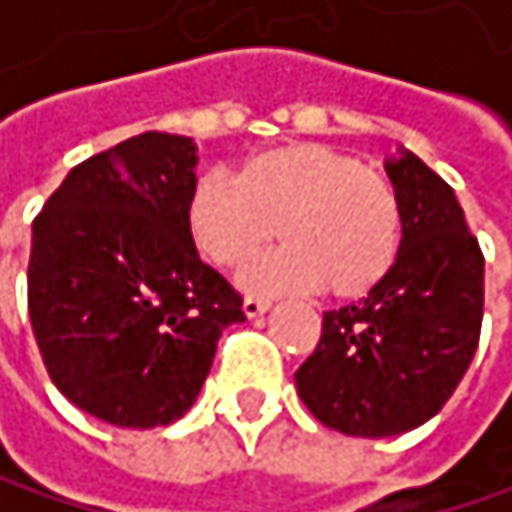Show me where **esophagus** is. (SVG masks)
Here are the masks:
<instances>
[{
	"mask_svg": "<svg viewBox=\"0 0 512 512\" xmlns=\"http://www.w3.org/2000/svg\"><path fill=\"white\" fill-rule=\"evenodd\" d=\"M270 310V301L267 298H245L242 301V313L248 316V319H258V316H264Z\"/></svg>",
	"mask_w": 512,
	"mask_h": 512,
	"instance_id": "34e87169",
	"label": "esophagus"
}]
</instances>
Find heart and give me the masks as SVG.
I'll return each instance as SVG.
<instances>
[{"label": "heart", "mask_w": 512, "mask_h": 512, "mask_svg": "<svg viewBox=\"0 0 512 512\" xmlns=\"http://www.w3.org/2000/svg\"><path fill=\"white\" fill-rule=\"evenodd\" d=\"M187 233L205 261L242 270L270 245L285 248L245 282L261 291L322 288L359 298L393 267L402 208L384 174L322 144H285L242 162L236 181L202 174L187 199Z\"/></svg>", "instance_id": "heart-1"}]
</instances>
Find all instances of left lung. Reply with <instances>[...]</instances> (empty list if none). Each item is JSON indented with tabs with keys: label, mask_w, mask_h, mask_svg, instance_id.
Segmentation results:
<instances>
[{
	"label": "left lung",
	"mask_w": 512,
	"mask_h": 512,
	"mask_svg": "<svg viewBox=\"0 0 512 512\" xmlns=\"http://www.w3.org/2000/svg\"><path fill=\"white\" fill-rule=\"evenodd\" d=\"M384 171L402 208L396 261L368 298L325 313L313 356L294 371L316 421L365 439L439 415L482 325L485 261L455 190L402 147Z\"/></svg>",
	"instance_id": "8db88e82"
}]
</instances>
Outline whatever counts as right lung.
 I'll list each match as a JSON object with an SVG mask.
<instances>
[{
  "mask_svg": "<svg viewBox=\"0 0 512 512\" xmlns=\"http://www.w3.org/2000/svg\"><path fill=\"white\" fill-rule=\"evenodd\" d=\"M193 137L147 131L76 165L33 221L30 322L85 415L150 430L193 408L242 298L187 233Z\"/></svg>",
  "mask_w": 512,
  "mask_h": 512,
  "instance_id": "obj_1",
  "label": "right lung"
}]
</instances>
